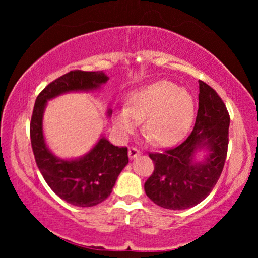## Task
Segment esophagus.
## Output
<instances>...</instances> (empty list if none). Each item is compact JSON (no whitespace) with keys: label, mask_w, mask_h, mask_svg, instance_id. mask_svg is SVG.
<instances>
[{"label":"esophagus","mask_w":258,"mask_h":258,"mask_svg":"<svg viewBox=\"0 0 258 258\" xmlns=\"http://www.w3.org/2000/svg\"><path fill=\"white\" fill-rule=\"evenodd\" d=\"M140 155H141V151L139 149H136V148H130V149H129L130 160H134V158L140 156Z\"/></svg>","instance_id":"34e87169"}]
</instances>
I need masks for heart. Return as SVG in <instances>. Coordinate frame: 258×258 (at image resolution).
Segmentation results:
<instances>
[{
	"label": "heart",
	"instance_id": "1",
	"mask_svg": "<svg viewBox=\"0 0 258 258\" xmlns=\"http://www.w3.org/2000/svg\"><path fill=\"white\" fill-rule=\"evenodd\" d=\"M194 111V100L188 91L160 81L132 91L125 107L114 112L112 123L117 135L126 139L142 121V132L148 140L155 146L170 147L188 133Z\"/></svg>",
	"mask_w": 258,
	"mask_h": 258
}]
</instances>
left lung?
<instances>
[{"instance_id": "1", "label": "left lung", "mask_w": 258, "mask_h": 258, "mask_svg": "<svg viewBox=\"0 0 258 258\" xmlns=\"http://www.w3.org/2000/svg\"><path fill=\"white\" fill-rule=\"evenodd\" d=\"M199 82V110L191 134L163 154H149L155 169L144 183V191L165 209H188L207 199L227 157L230 124L227 107L213 88Z\"/></svg>"}]
</instances>
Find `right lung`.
<instances>
[{
  "instance_id": "obj_1",
  "label": "right lung",
  "mask_w": 258,
  "mask_h": 258,
  "mask_svg": "<svg viewBox=\"0 0 258 258\" xmlns=\"http://www.w3.org/2000/svg\"><path fill=\"white\" fill-rule=\"evenodd\" d=\"M108 80L103 72H70L48 84L35 102L30 139L36 164L52 191L76 207L97 206L110 195L118 175L129 162L128 149L115 147L102 134L96 144L82 156H56L45 142L44 110L49 101L61 95L96 91ZM111 114V108L108 107L105 115L110 117Z\"/></svg>"
}]
</instances>
